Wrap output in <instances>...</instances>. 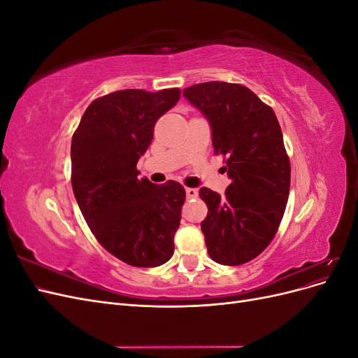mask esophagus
<instances>
[{"mask_svg":"<svg viewBox=\"0 0 358 358\" xmlns=\"http://www.w3.org/2000/svg\"><path fill=\"white\" fill-rule=\"evenodd\" d=\"M187 197L188 199H196L199 196V191L196 188H187Z\"/></svg>","mask_w":358,"mask_h":358,"instance_id":"esophagus-1","label":"esophagus"}]
</instances>
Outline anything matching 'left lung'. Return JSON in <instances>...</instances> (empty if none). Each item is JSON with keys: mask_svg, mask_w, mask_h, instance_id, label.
I'll list each match as a JSON object with an SVG mask.
<instances>
[{"mask_svg": "<svg viewBox=\"0 0 358 358\" xmlns=\"http://www.w3.org/2000/svg\"><path fill=\"white\" fill-rule=\"evenodd\" d=\"M212 128L215 154L225 157L231 183L224 196L200 189L208 204L201 231L209 257L241 266L262 254L282 221L291 166L272 107L243 85L204 82L183 90Z\"/></svg>", "mask_w": 358, "mask_h": 358, "instance_id": "8db88e82", "label": "left lung"}]
</instances>
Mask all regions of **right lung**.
<instances>
[{"label": "right lung", "instance_id": "add662e5", "mask_svg": "<svg viewBox=\"0 0 358 358\" xmlns=\"http://www.w3.org/2000/svg\"><path fill=\"white\" fill-rule=\"evenodd\" d=\"M179 99L178 88L107 94L88 106L71 138V187L83 218L106 251L134 267L161 266L175 251L185 189L138 179L136 166Z\"/></svg>", "mask_w": 358, "mask_h": 358}]
</instances>
